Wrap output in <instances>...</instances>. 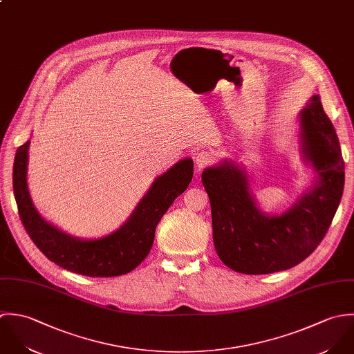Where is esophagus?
Instances as JSON below:
<instances>
[{
	"mask_svg": "<svg viewBox=\"0 0 354 354\" xmlns=\"http://www.w3.org/2000/svg\"><path fill=\"white\" fill-rule=\"evenodd\" d=\"M212 154L209 151H198L194 156V162H196L198 169H203V168L208 167L212 162Z\"/></svg>",
	"mask_w": 354,
	"mask_h": 354,
	"instance_id": "esophagus-1",
	"label": "esophagus"
}]
</instances>
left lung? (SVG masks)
<instances>
[{
    "instance_id": "obj_1",
    "label": "left lung",
    "mask_w": 354,
    "mask_h": 354,
    "mask_svg": "<svg viewBox=\"0 0 354 354\" xmlns=\"http://www.w3.org/2000/svg\"><path fill=\"white\" fill-rule=\"evenodd\" d=\"M301 142L319 180L298 204L278 216H267L256 207L246 175L236 165L224 162L203 172L212 209L214 249L228 268L248 275L292 268L310 256L327 234L344 193L345 161L319 95L301 112Z\"/></svg>"
}]
</instances>
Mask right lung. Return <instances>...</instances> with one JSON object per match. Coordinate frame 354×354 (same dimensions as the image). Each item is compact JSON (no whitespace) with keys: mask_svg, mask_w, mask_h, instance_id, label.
<instances>
[{"mask_svg":"<svg viewBox=\"0 0 354 354\" xmlns=\"http://www.w3.org/2000/svg\"><path fill=\"white\" fill-rule=\"evenodd\" d=\"M30 141L16 150L13 193L20 220L35 246L55 264L90 278L129 274L149 254L158 221L192 182V158L180 160L158 176L126 224L113 234L91 241L67 235L35 211L27 189V151Z\"/></svg>","mask_w":354,"mask_h":354,"instance_id":"obj_1","label":"right lung"}]
</instances>
